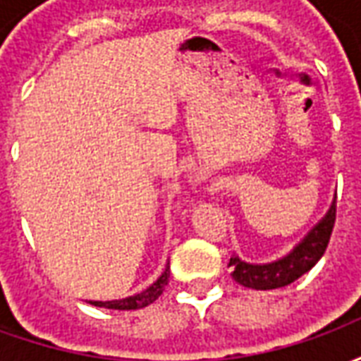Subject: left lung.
<instances>
[{
    "instance_id": "1",
    "label": "left lung",
    "mask_w": 361,
    "mask_h": 361,
    "mask_svg": "<svg viewBox=\"0 0 361 361\" xmlns=\"http://www.w3.org/2000/svg\"><path fill=\"white\" fill-rule=\"evenodd\" d=\"M334 220H336V203H333L325 219L305 235V240L292 253L269 265H250L235 255L230 257L228 267H232V279L238 284L253 290H274L292 284L302 274L311 271V267L323 257L333 234Z\"/></svg>"
}]
</instances>
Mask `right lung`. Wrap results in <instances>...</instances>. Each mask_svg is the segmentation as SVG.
I'll return each mask as SVG.
<instances>
[{
	"instance_id": "1",
	"label": "right lung",
	"mask_w": 361,
	"mask_h": 361,
	"mask_svg": "<svg viewBox=\"0 0 361 361\" xmlns=\"http://www.w3.org/2000/svg\"><path fill=\"white\" fill-rule=\"evenodd\" d=\"M168 279H170V267H166L162 276L149 286L147 290H142L141 294L129 295L126 300H116V302H90L96 307H106V310H141V307H147L149 303H152L154 300H158V295L164 292L166 284H168Z\"/></svg>"
}]
</instances>
